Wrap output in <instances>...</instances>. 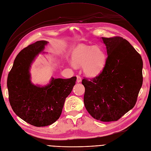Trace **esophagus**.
Instances as JSON below:
<instances>
[{
    "label": "esophagus",
    "instance_id": "34e87169",
    "mask_svg": "<svg viewBox=\"0 0 151 151\" xmlns=\"http://www.w3.org/2000/svg\"><path fill=\"white\" fill-rule=\"evenodd\" d=\"M76 78H77V82L78 83H80L81 81V76H79V75H77Z\"/></svg>",
    "mask_w": 151,
    "mask_h": 151
}]
</instances>
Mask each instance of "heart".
I'll list each match as a JSON object with an SVG mask.
<instances>
[{
	"label": "heart",
	"mask_w": 151,
	"mask_h": 151,
	"mask_svg": "<svg viewBox=\"0 0 151 151\" xmlns=\"http://www.w3.org/2000/svg\"><path fill=\"white\" fill-rule=\"evenodd\" d=\"M72 59L76 65H84L83 70L86 75L95 76L100 73L104 65L105 55L99 47L80 45L73 51ZM75 63H72L73 67Z\"/></svg>",
	"instance_id": "heart-1"
}]
</instances>
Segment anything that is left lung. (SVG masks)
<instances>
[{
    "label": "left lung",
    "mask_w": 151,
    "mask_h": 151,
    "mask_svg": "<svg viewBox=\"0 0 151 151\" xmlns=\"http://www.w3.org/2000/svg\"><path fill=\"white\" fill-rule=\"evenodd\" d=\"M101 39L108 57L97 76L82 80L84 103L96 119L117 121L136 104L142 84V61L140 54L122 37Z\"/></svg>",
    "instance_id": "left-lung-1"
}]
</instances>
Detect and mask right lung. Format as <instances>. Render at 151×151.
Returning <instances> with one entry per match:
<instances>
[{
	"instance_id": "obj_1",
	"label": "right lung",
	"mask_w": 151,
	"mask_h": 151,
	"mask_svg": "<svg viewBox=\"0 0 151 151\" xmlns=\"http://www.w3.org/2000/svg\"><path fill=\"white\" fill-rule=\"evenodd\" d=\"M38 41L22 50L16 57L7 78L9 99L13 111L27 123L35 127L50 125L59 118L65 99L73 89L76 77L52 80L45 87L30 80L29 68L47 44Z\"/></svg>"
}]
</instances>
